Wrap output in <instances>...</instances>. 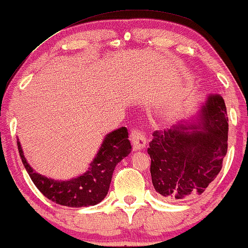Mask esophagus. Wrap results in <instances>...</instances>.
Listing matches in <instances>:
<instances>
[{"instance_id": "34e87169", "label": "esophagus", "mask_w": 248, "mask_h": 248, "mask_svg": "<svg viewBox=\"0 0 248 248\" xmlns=\"http://www.w3.org/2000/svg\"><path fill=\"white\" fill-rule=\"evenodd\" d=\"M130 140H131V145H133L134 151H140V150H143L146 145L145 135H144L142 130L135 129L131 131Z\"/></svg>"}]
</instances>
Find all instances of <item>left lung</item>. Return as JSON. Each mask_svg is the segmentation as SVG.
<instances>
[{"mask_svg": "<svg viewBox=\"0 0 248 248\" xmlns=\"http://www.w3.org/2000/svg\"><path fill=\"white\" fill-rule=\"evenodd\" d=\"M194 118L155 131L147 149L153 186L169 202L203 193L227 155L229 124L222 96L208 95Z\"/></svg>", "mask_w": 248, "mask_h": 248, "instance_id": "obj_1", "label": "left lung"}]
</instances>
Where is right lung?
<instances>
[{
    "mask_svg": "<svg viewBox=\"0 0 248 248\" xmlns=\"http://www.w3.org/2000/svg\"><path fill=\"white\" fill-rule=\"evenodd\" d=\"M17 145L28 175L43 196L58 205L75 208L101 202L108 192L115 166L131 152L127 128H118L105 135L98 152L83 174L64 181L36 173L25 158L19 139Z\"/></svg>",
    "mask_w": 248,
    "mask_h": 248,
    "instance_id": "add662e5",
    "label": "right lung"
}]
</instances>
